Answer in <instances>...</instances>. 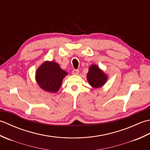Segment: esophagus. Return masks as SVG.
<instances>
[{"instance_id": "1", "label": "esophagus", "mask_w": 150, "mask_h": 150, "mask_svg": "<svg viewBox=\"0 0 150 150\" xmlns=\"http://www.w3.org/2000/svg\"><path fill=\"white\" fill-rule=\"evenodd\" d=\"M73 75H78L79 73V71L78 69H73L72 71Z\"/></svg>"}]
</instances>
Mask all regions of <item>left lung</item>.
<instances>
[{
	"label": "left lung",
	"instance_id": "left-lung-1",
	"mask_svg": "<svg viewBox=\"0 0 150 150\" xmlns=\"http://www.w3.org/2000/svg\"><path fill=\"white\" fill-rule=\"evenodd\" d=\"M88 83L93 88H99L106 84L108 75L96 64H91L87 74Z\"/></svg>",
	"mask_w": 150,
	"mask_h": 150
}]
</instances>
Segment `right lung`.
<instances>
[{
  "mask_svg": "<svg viewBox=\"0 0 150 150\" xmlns=\"http://www.w3.org/2000/svg\"><path fill=\"white\" fill-rule=\"evenodd\" d=\"M68 72L60 68L55 61L44 62L35 72V80L39 87L50 93H55L59 90L63 79Z\"/></svg>",
  "mask_w": 150,
  "mask_h": 150,
  "instance_id": "add662e5",
  "label": "right lung"
}]
</instances>
